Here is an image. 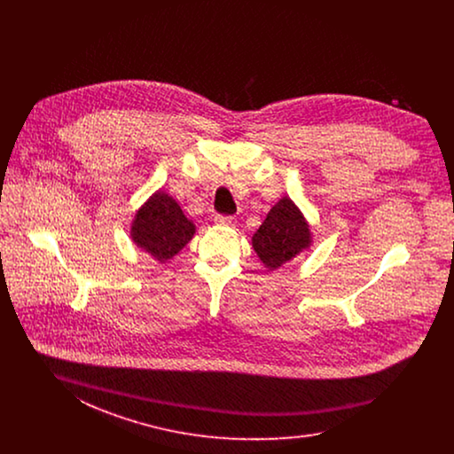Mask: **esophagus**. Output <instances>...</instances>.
<instances>
[{"label":"esophagus","instance_id":"1","mask_svg":"<svg viewBox=\"0 0 454 454\" xmlns=\"http://www.w3.org/2000/svg\"><path fill=\"white\" fill-rule=\"evenodd\" d=\"M215 223L219 226H235L237 219L233 216H216L215 217Z\"/></svg>","mask_w":454,"mask_h":454}]
</instances>
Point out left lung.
Here are the masks:
<instances>
[{
  "mask_svg": "<svg viewBox=\"0 0 454 454\" xmlns=\"http://www.w3.org/2000/svg\"><path fill=\"white\" fill-rule=\"evenodd\" d=\"M252 245L262 263L274 270L309 248L311 231L298 206L282 197L252 237Z\"/></svg>",
  "mask_w": 454,
  "mask_h": 454,
  "instance_id": "obj_1",
  "label": "left lung"
}]
</instances>
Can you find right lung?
Wrapping results in <instances>:
<instances>
[{"label":"right lung","instance_id":"add662e5","mask_svg":"<svg viewBox=\"0 0 454 454\" xmlns=\"http://www.w3.org/2000/svg\"><path fill=\"white\" fill-rule=\"evenodd\" d=\"M194 233V223L187 219L173 197L161 191L141 206L130 226L132 241L161 263L173 259Z\"/></svg>","mask_w":454,"mask_h":454}]
</instances>
